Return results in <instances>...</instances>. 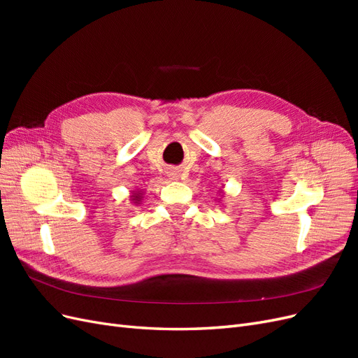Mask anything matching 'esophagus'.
<instances>
[{"instance_id":"obj_1","label":"esophagus","mask_w":358,"mask_h":358,"mask_svg":"<svg viewBox=\"0 0 358 358\" xmlns=\"http://www.w3.org/2000/svg\"><path fill=\"white\" fill-rule=\"evenodd\" d=\"M179 176H180L179 171H170V178H171V179L176 180V179H179Z\"/></svg>"}]
</instances>
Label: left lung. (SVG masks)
<instances>
[{
  "label": "left lung",
  "mask_w": 358,
  "mask_h": 358,
  "mask_svg": "<svg viewBox=\"0 0 358 358\" xmlns=\"http://www.w3.org/2000/svg\"><path fill=\"white\" fill-rule=\"evenodd\" d=\"M220 194H221V192H220Z\"/></svg>",
  "instance_id": "8db88e82"
}]
</instances>
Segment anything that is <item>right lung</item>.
Wrapping results in <instances>:
<instances>
[{
    "label": "right lung",
    "instance_id": "1",
    "mask_svg": "<svg viewBox=\"0 0 358 358\" xmlns=\"http://www.w3.org/2000/svg\"><path fill=\"white\" fill-rule=\"evenodd\" d=\"M129 200H131L136 206H138V204H140V201L143 200V191H140V189L133 191V192H131V196H129Z\"/></svg>",
    "mask_w": 358,
    "mask_h": 358
}]
</instances>
